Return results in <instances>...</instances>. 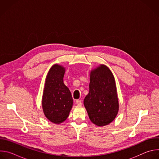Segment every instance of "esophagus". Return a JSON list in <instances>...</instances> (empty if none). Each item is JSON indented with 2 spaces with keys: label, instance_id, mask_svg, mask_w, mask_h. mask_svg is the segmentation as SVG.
<instances>
[{
  "label": "esophagus",
  "instance_id": "obj_1",
  "mask_svg": "<svg viewBox=\"0 0 159 159\" xmlns=\"http://www.w3.org/2000/svg\"><path fill=\"white\" fill-rule=\"evenodd\" d=\"M76 104H77V105H79V106L82 105V101L80 100V99H77V100L76 101Z\"/></svg>",
  "mask_w": 159,
  "mask_h": 159
}]
</instances>
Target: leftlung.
Returning a JSON list of instances; mask_svg holds the SVG:
<instances>
[{
    "mask_svg": "<svg viewBox=\"0 0 159 159\" xmlns=\"http://www.w3.org/2000/svg\"><path fill=\"white\" fill-rule=\"evenodd\" d=\"M84 104L90 121L97 126L107 125L116 118L119 103L115 80L106 66L101 65L90 72L89 93Z\"/></svg>",
    "mask_w": 159,
    "mask_h": 159,
    "instance_id": "obj_1",
    "label": "left lung"
}]
</instances>
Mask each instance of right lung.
Returning a JSON list of instances; mask_svg holds the SVG:
<instances>
[{
	"instance_id": "1",
	"label": "right lung",
	"mask_w": 159,
	"mask_h": 159,
	"mask_svg": "<svg viewBox=\"0 0 159 159\" xmlns=\"http://www.w3.org/2000/svg\"><path fill=\"white\" fill-rule=\"evenodd\" d=\"M65 69L54 65L47 76L42 99L44 114L51 122L60 124L69 115L73 105L70 90L63 83Z\"/></svg>"
}]
</instances>
